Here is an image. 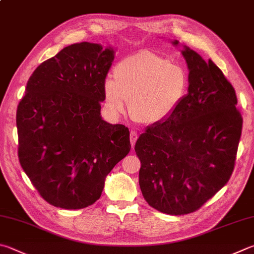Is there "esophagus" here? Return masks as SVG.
Instances as JSON below:
<instances>
[{
	"label": "esophagus",
	"mask_w": 254,
	"mask_h": 254,
	"mask_svg": "<svg viewBox=\"0 0 254 254\" xmlns=\"http://www.w3.org/2000/svg\"><path fill=\"white\" fill-rule=\"evenodd\" d=\"M137 133H136V131H131L130 132V141H131V146H132V149H133V146H134V144H135V142H136V140H137Z\"/></svg>",
	"instance_id": "obj_1"
}]
</instances>
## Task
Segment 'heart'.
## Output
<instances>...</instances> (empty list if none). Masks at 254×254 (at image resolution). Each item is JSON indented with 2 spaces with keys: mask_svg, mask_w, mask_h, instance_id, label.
<instances>
[{
  "mask_svg": "<svg viewBox=\"0 0 254 254\" xmlns=\"http://www.w3.org/2000/svg\"><path fill=\"white\" fill-rule=\"evenodd\" d=\"M112 75L113 80L104 82L108 111L117 117L124 113L128 102L131 118L144 126H156L171 118L189 84L183 66L150 51L124 58Z\"/></svg>",
  "mask_w": 254,
  "mask_h": 254,
  "instance_id": "1",
  "label": "heart"
}]
</instances>
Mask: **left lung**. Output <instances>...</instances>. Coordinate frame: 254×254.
<instances>
[{"label": "left lung", "instance_id": "8db88e82", "mask_svg": "<svg viewBox=\"0 0 254 254\" xmlns=\"http://www.w3.org/2000/svg\"><path fill=\"white\" fill-rule=\"evenodd\" d=\"M182 55L189 68L188 94L171 118L147 127L134 146L143 197L172 215L199 210L227 184L243 122L236 91L222 71L188 47Z\"/></svg>", "mask_w": 254, "mask_h": 254}]
</instances>
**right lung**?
I'll list each match as a JSON object with an SVG mask.
<instances>
[{
    "label": "right lung",
    "mask_w": 254,
    "mask_h": 254,
    "mask_svg": "<svg viewBox=\"0 0 254 254\" xmlns=\"http://www.w3.org/2000/svg\"><path fill=\"white\" fill-rule=\"evenodd\" d=\"M111 48L81 42L35 68L16 111L18 160L43 199L83 209L100 199L107 175L131 150L130 132L101 117Z\"/></svg>",
    "instance_id": "right-lung-1"
}]
</instances>
